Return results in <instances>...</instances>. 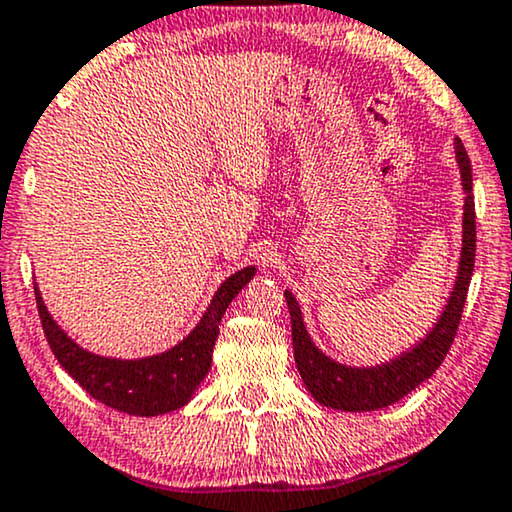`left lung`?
I'll use <instances>...</instances> for the list:
<instances>
[{
  "mask_svg": "<svg viewBox=\"0 0 512 512\" xmlns=\"http://www.w3.org/2000/svg\"><path fill=\"white\" fill-rule=\"evenodd\" d=\"M456 147V163L463 187V235H460V256L456 268V280L451 285V294L446 299L444 311L437 315V323L427 330L406 351L396 353L389 361L377 365H346L334 361L325 351L318 349L313 337L308 334L296 296L285 289V299L292 315V344L294 361L299 368L308 394L320 406L346 410V413H368V410L387 408L401 401L415 387L430 380L439 368L444 356L449 353L453 337H456L460 315H463L465 296L475 268V197H472V168L468 151L460 137H453Z\"/></svg>",
  "mask_w": 512,
  "mask_h": 512,
  "instance_id": "obj_1",
  "label": "left lung"
}]
</instances>
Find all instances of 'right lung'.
Instances as JSON below:
<instances>
[{
    "label": "right lung",
    "mask_w": 512,
    "mask_h": 512,
    "mask_svg": "<svg viewBox=\"0 0 512 512\" xmlns=\"http://www.w3.org/2000/svg\"><path fill=\"white\" fill-rule=\"evenodd\" d=\"M254 275L256 266H246L227 277L187 337L166 351L142 358H113L87 351L56 323L37 282L35 299L44 337L61 368L104 406L140 418H154L187 406L194 399L201 380L211 370L220 320L232 299L254 280Z\"/></svg>",
    "instance_id": "right-lung-1"
}]
</instances>
